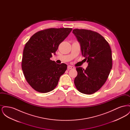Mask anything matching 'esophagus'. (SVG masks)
I'll return each mask as SVG.
<instances>
[{"instance_id": "1", "label": "esophagus", "mask_w": 130, "mask_h": 130, "mask_svg": "<svg viewBox=\"0 0 130 130\" xmlns=\"http://www.w3.org/2000/svg\"><path fill=\"white\" fill-rule=\"evenodd\" d=\"M67 68H68V70H69L70 69H74V67H73V66H68Z\"/></svg>"}]
</instances>
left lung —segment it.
I'll return each instance as SVG.
<instances>
[{"mask_svg":"<svg viewBox=\"0 0 130 130\" xmlns=\"http://www.w3.org/2000/svg\"><path fill=\"white\" fill-rule=\"evenodd\" d=\"M73 32L80 44L82 56L88 63L85 70L76 68L77 75L74 78V85L80 93L92 94L105 84L110 73L111 49L105 38L94 31L75 29Z\"/></svg>","mask_w":130,"mask_h":130,"instance_id":"8db88e82","label":"left lung"}]
</instances>
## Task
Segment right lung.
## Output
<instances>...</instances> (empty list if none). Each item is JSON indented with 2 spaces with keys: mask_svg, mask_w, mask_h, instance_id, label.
Returning a JSON list of instances; mask_svg holds the SVG:
<instances>
[{
  "mask_svg": "<svg viewBox=\"0 0 130 130\" xmlns=\"http://www.w3.org/2000/svg\"><path fill=\"white\" fill-rule=\"evenodd\" d=\"M72 29L49 28L39 31L25 44L22 70L27 82L38 92L53 91L57 85L61 75L66 71V64H57L50 58Z\"/></svg>",
  "mask_w": 130,
  "mask_h": 130,
  "instance_id": "add662e5",
  "label": "right lung"
}]
</instances>
